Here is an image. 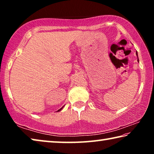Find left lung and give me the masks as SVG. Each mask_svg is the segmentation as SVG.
<instances>
[{
	"label": "left lung",
	"mask_w": 154,
	"mask_h": 154,
	"mask_svg": "<svg viewBox=\"0 0 154 154\" xmlns=\"http://www.w3.org/2000/svg\"><path fill=\"white\" fill-rule=\"evenodd\" d=\"M136 54H137V57H138V53H137V52H136ZM137 61H138V62H139V58H138Z\"/></svg>",
	"instance_id": "1"
}]
</instances>
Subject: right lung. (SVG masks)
<instances>
[{"label":"right lung","mask_w":154,"mask_h":154,"mask_svg":"<svg viewBox=\"0 0 154 154\" xmlns=\"http://www.w3.org/2000/svg\"><path fill=\"white\" fill-rule=\"evenodd\" d=\"M63 107H64V106H62V108H60V109H59V110H58V111H60L62 110V109H63Z\"/></svg>","instance_id":"1"}]
</instances>
